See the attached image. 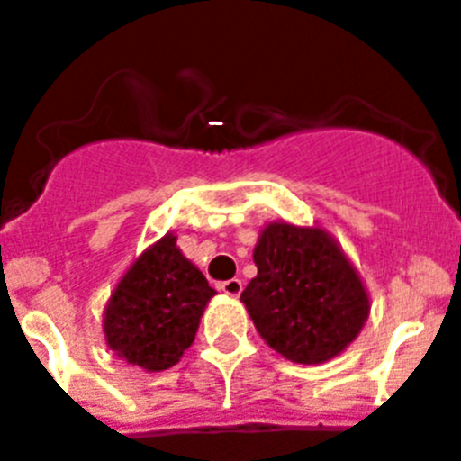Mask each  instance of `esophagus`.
<instances>
[{"label": "esophagus", "instance_id": "1", "mask_svg": "<svg viewBox=\"0 0 461 461\" xmlns=\"http://www.w3.org/2000/svg\"><path fill=\"white\" fill-rule=\"evenodd\" d=\"M221 291L226 293L228 297H238L242 293V281L240 279H228L221 284Z\"/></svg>", "mask_w": 461, "mask_h": 461}]
</instances>
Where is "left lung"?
<instances>
[{"label": "left lung", "mask_w": 461, "mask_h": 461, "mask_svg": "<svg viewBox=\"0 0 461 461\" xmlns=\"http://www.w3.org/2000/svg\"><path fill=\"white\" fill-rule=\"evenodd\" d=\"M254 263L258 275L240 300L258 335L286 360H332L367 323V288L325 228L266 223L254 247Z\"/></svg>", "instance_id": "obj_1"}]
</instances>
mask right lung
Instances as JSON below:
<instances>
[{"mask_svg": "<svg viewBox=\"0 0 461 461\" xmlns=\"http://www.w3.org/2000/svg\"><path fill=\"white\" fill-rule=\"evenodd\" d=\"M217 291L166 233L117 281L104 309V337L120 360L164 372L194 344L201 316Z\"/></svg>", "mask_w": 461, "mask_h": 461, "instance_id": "right-lung-1", "label": "right lung"}]
</instances>
